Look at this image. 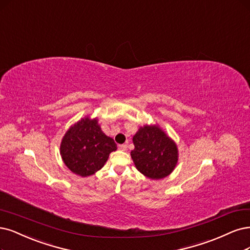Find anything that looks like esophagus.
Masks as SVG:
<instances>
[{
	"instance_id": "34e87169",
	"label": "esophagus",
	"mask_w": 250,
	"mask_h": 250,
	"mask_svg": "<svg viewBox=\"0 0 250 250\" xmlns=\"http://www.w3.org/2000/svg\"><path fill=\"white\" fill-rule=\"evenodd\" d=\"M119 150L126 151V150H127V146H126V145H120V146H119Z\"/></svg>"
}]
</instances>
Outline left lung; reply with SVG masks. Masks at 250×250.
Here are the masks:
<instances>
[{
  "instance_id": "left-lung-1",
  "label": "left lung",
  "mask_w": 250,
  "mask_h": 250,
  "mask_svg": "<svg viewBox=\"0 0 250 250\" xmlns=\"http://www.w3.org/2000/svg\"><path fill=\"white\" fill-rule=\"evenodd\" d=\"M132 141L131 158L144 176L159 180L174 170L178 162L177 145L158 125L140 127Z\"/></svg>"
}]
</instances>
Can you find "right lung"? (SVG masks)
I'll return each instance as SVG.
<instances>
[{"instance_id": "add662e5", "label": "right lung", "mask_w": 250, "mask_h": 250, "mask_svg": "<svg viewBox=\"0 0 250 250\" xmlns=\"http://www.w3.org/2000/svg\"><path fill=\"white\" fill-rule=\"evenodd\" d=\"M117 150L111 137L101 130L98 120L85 117L68 129L60 146L66 167L81 177L94 175L101 169L109 154Z\"/></svg>"}]
</instances>
